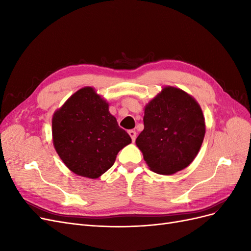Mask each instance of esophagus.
Masks as SVG:
<instances>
[{"label": "esophagus", "mask_w": 251, "mask_h": 251, "mask_svg": "<svg viewBox=\"0 0 251 251\" xmlns=\"http://www.w3.org/2000/svg\"><path fill=\"white\" fill-rule=\"evenodd\" d=\"M128 135H130V137L132 138V141L134 142L136 139V132L134 130H130L128 131Z\"/></svg>", "instance_id": "esophagus-1"}]
</instances>
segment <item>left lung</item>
I'll list each match as a JSON object with an SVG mask.
<instances>
[{
    "instance_id": "8db88e82",
    "label": "left lung",
    "mask_w": 251,
    "mask_h": 251,
    "mask_svg": "<svg viewBox=\"0 0 251 251\" xmlns=\"http://www.w3.org/2000/svg\"><path fill=\"white\" fill-rule=\"evenodd\" d=\"M144 128L136 139L151 171L172 175L198 155L205 135L200 104L185 91L166 86L144 108Z\"/></svg>"
}]
</instances>
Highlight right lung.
<instances>
[{"mask_svg":"<svg viewBox=\"0 0 251 251\" xmlns=\"http://www.w3.org/2000/svg\"><path fill=\"white\" fill-rule=\"evenodd\" d=\"M52 140L67 168L90 179L107 172L118 151L132 142L92 87L79 89L54 112Z\"/></svg>","mask_w":251,"mask_h":251,"instance_id":"1","label":"right lung"}]
</instances>
